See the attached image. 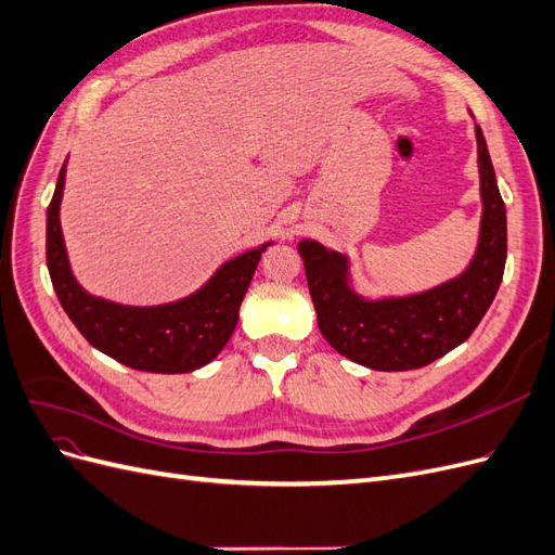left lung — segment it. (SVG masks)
I'll list each match as a JSON object with an SVG mask.
<instances>
[{
	"mask_svg": "<svg viewBox=\"0 0 555 555\" xmlns=\"http://www.w3.org/2000/svg\"><path fill=\"white\" fill-rule=\"evenodd\" d=\"M479 245L465 271L438 287L398 298H363L349 284V259L317 241H300L319 331L326 343L373 371H414L465 343L491 308L507 261V210L479 129Z\"/></svg>",
	"mask_w": 555,
	"mask_h": 555,
	"instance_id": "obj_1",
	"label": "left lung"
}]
</instances>
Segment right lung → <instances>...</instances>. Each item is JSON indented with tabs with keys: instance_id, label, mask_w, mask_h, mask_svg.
<instances>
[{
	"instance_id": "obj_1",
	"label": "right lung",
	"mask_w": 555,
	"mask_h": 555,
	"mask_svg": "<svg viewBox=\"0 0 555 555\" xmlns=\"http://www.w3.org/2000/svg\"><path fill=\"white\" fill-rule=\"evenodd\" d=\"M64 166L46 217V261L60 304L82 338L133 371L173 375L210 363L236 328L251 275L271 243L229 259L204 287L176 304L133 308L92 296L76 282L64 247L60 227Z\"/></svg>"
}]
</instances>
